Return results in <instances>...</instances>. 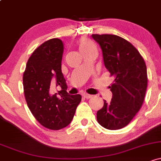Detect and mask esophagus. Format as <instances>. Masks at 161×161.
<instances>
[{"instance_id": "34e87169", "label": "esophagus", "mask_w": 161, "mask_h": 161, "mask_svg": "<svg viewBox=\"0 0 161 161\" xmlns=\"http://www.w3.org/2000/svg\"><path fill=\"white\" fill-rule=\"evenodd\" d=\"M83 97H85V98H87V99H89V98L92 97L93 95L88 94H87V93H84V94H83Z\"/></svg>"}]
</instances>
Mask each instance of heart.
<instances>
[{"mask_svg": "<svg viewBox=\"0 0 161 161\" xmlns=\"http://www.w3.org/2000/svg\"><path fill=\"white\" fill-rule=\"evenodd\" d=\"M79 45V49L81 51V53H84L88 50L91 49V48L95 47L94 43L92 42L90 40L86 39V38H82L80 40V41L78 42Z\"/></svg>", "mask_w": 161, "mask_h": 161, "instance_id": "b5f03b06", "label": "heart"}]
</instances>
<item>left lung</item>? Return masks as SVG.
I'll use <instances>...</instances> for the list:
<instances>
[{
	"mask_svg": "<svg viewBox=\"0 0 161 161\" xmlns=\"http://www.w3.org/2000/svg\"><path fill=\"white\" fill-rule=\"evenodd\" d=\"M102 50L103 63L114 77L110 86L112 99L97 113V122L104 128L126 127L141 109L147 87L144 60L129 41L114 34H92Z\"/></svg>",
	"mask_w": 161,
	"mask_h": 161,
	"instance_id": "left-lung-1",
	"label": "left lung"
}]
</instances>
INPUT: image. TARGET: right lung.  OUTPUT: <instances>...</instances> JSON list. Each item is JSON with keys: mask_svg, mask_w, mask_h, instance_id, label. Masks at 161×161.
<instances>
[{"mask_svg": "<svg viewBox=\"0 0 161 161\" xmlns=\"http://www.w3.org/2000/svg\"><path fill=\"white\" fill-rule=\"evenodd\" d=\"M64 44L61 40L53 38L43 43L27 63L23 76L24 92L27 106L43 127L58 130L70 124L81 101L80 94L69 95L66 80L61 71ZM55 83L62 90L49 94V85Z\"/></svg>", "mask_w": 161, "mask_h": 161, "instance_id": "obj_1", "label": "right lung"}]
</instances>
